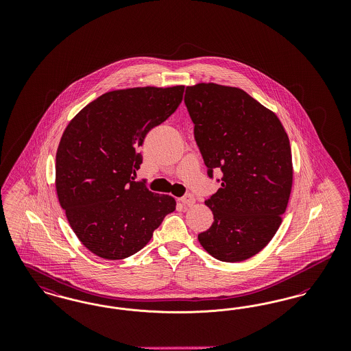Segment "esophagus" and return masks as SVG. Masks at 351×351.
<instances>
[{"label":"esophagus","mask_w":351,"mask_h":351,"mask_svg":"<svg viewBox=\"0 0 351 351\" xmlns=\"http://www.w3.org/2000/svg\"><path fill=\"white\" fill-rule=\"evenodd\" d=\"M180 201L183 202L184 205L185 206H191V205H193L195 204V196L193 195H185V196H183L182 199H180Z\"/></svg>","instance_id":"34e87169"}]
</instances>
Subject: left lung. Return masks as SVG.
Wrapping results in <instances>:
<instances>
[{
  "instance_id": "1",
  "label": "left lung",
  "mask_w": 351,
  "mask_h": 351,
  "mask_svg": "<svg viewBox=\"0 0 351 351\" xmlns=\"http://www.w3.org/2000/svg\"><path fill=\"white\" fill-rule=\"evenodd\" d=\"M184 102L208 176L222 171L221 188L205 201L215 221L199 242L218 261H246L282 223L293 178L288 135L274 112L239 88L196 84Z\"/></svg>"
}]
</instances>
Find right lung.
Returning <instances> with one entry per match:
<instances>
[{
    "label": "right lung",
    "mask_w": 351,
    "mask_h": 351,
    "mask_svg": "<svg viewBox=\"0 0 351 351\" xmlns=\"http://www.w3.org/2000/svg\"><path fill=\"white\" fill-rule=\"evenodd\" d=\"M184 85L104 93L68 123L56 151V193L80 242L104 259L143 249L176 208L168 195L134 182L139 147L183 100Z\"/></svg>",
    "instance_id": "right-lung-1"
}]
</instances>
